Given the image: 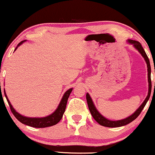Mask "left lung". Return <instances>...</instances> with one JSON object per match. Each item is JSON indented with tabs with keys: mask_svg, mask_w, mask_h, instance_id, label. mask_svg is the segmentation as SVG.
Here are the masks:
<instances>
[{
	"mask_svg": "<svg viewBox=\"0 0 155 155\" xmlns=\"http://www.w3.org/2000/svg\"><path fill=\"white\" fill-rule=\"evenodd\" d=\"M127 43L128 44L133 45L135 48H136L137 51H138L139 53L141 54V55L143 56V58L145 60L146 64H147V77H148V94L146 97V98L144 100L143 102L140 104V106L137 109V110L135 111L134 114L130 115L129 117H126V118L124 119H121V120H117V121H112L110 120V119L105 118V117L102 116V115L100 114L98 112V110H97L96 107H95L94 102H93L92 98L89 95V93H86V100L87 103H88V106L89 108V110H90L91 114H92L93 119L96 121L97 123H98L100 125L106 126V127H120V126H126L130 122H132L134 120H135L137 117L139 116V114H140V112H142L143 108L145 107L146 103H147L148 100H149L150 97V94H151V91H152V82H151V67H150V60L149 58L147 55V54L144 51L143 48L141 45L140 43H139L138 41H134V40H130V39H128Z\"/></svg>",
	"mask_w": 155,
	"mask_h": 155,
	"instance_id": "8db88e82",
	"label": "left lung"
}]
</instances>
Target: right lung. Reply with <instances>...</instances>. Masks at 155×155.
<instances>
[{
    "label": "right lung",
    "instance_id": "add662e5",
    "mask_svg": "<svg viewBox=\"0 0 155 155\" xmlns=\"http://www.w3.org/2000/svg\"><path fill=\"white\" fill-rule=\"evenodd\" d=\"M26 41H27L26 40L21 41V42L17 45V46L15 48V51H16L17 48L19 46V45H21L23 43L26 42ZM72 90V88L67 90L66 92L64 93V95H63L62 99L60 100V104H58V107H57L55 112L52 113L51 114L48 115V116L44 117H28L23 116V115L19 114V113L16 112V110H15L11 103H10V100L8 99L7 95H6L5 91H4V93H5V96L6 97V99H7L8 104H9L11 112H12V114H14V116L16 117L17 120H19L21 123L25 124V125L31 126V127L45 128L55 125V124H58V122L61 120V119L62 118L63 114L64 113L65 109H66L67 100H68L69 95H70V93H71ZM4 91H5V89H4Z\"/></svg>",
    "mask_w": 155,
    "mask_h": 155
}]
</instances>
